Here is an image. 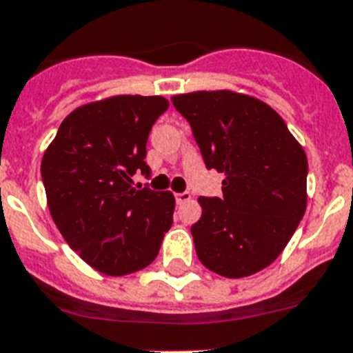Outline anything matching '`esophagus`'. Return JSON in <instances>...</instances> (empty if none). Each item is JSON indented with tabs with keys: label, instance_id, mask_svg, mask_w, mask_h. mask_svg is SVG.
Segmentation results:
<instances>
[{
	"label": "esophagus",
	"instance_id": "1",
	"mask_svg": "<svg viewBox=\"0 0 353 353\" xmlns=\"http://www.w3.org/2000/svg\"><path fill=\"white\" fill-rule=\"evenodd\" d=\"M174 200H176V204H185V202H190L191 200V194L188 191L184 193H176L174 194Z\"/></svg>",
	"mask_w": 353,
	"mask_h": 353
}]
</instances>
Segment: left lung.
Here are the masks:
<instances>
[{
  "label": "left lung",
  "mask_w": 353,
  "mask_h": 353,
  "mask_svg": "<svg viewBox=\"0 0 353 353\" xmlns=\"http://www.w3.org/2000/svg\"><path fill=\"white\" fill-rule=\"evenodd\" d=\"M171 101L190 122L205 168L225 176L221 199H199L202 216L191 235L200 262L228 279L261 272L283 253L306 211L304 149L253 97L196 91Z\"/></svg>",
  "instance_id": "left-lung-1"
}]
</instances>
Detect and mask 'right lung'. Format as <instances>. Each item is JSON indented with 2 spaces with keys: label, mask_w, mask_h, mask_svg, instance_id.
I'll use <instances>...</instances> for the list:
<instances>
[{
  "label": "right lung",
  "mask_w": 353,
  "mask_h": 353,
  "mask_svg": "<svg viewBox=\"0 0 353 353\" xmlns=\"http://www.w3.org/2000/svg\"><path fill=\"white\" fill-rule=\"evenodd\" d=\"M168 107L165 98L138 94L78 107L41 160L52 221L89 266L111 277L149 266L173 224V193L132 182L137 173L149 179L148 137Z\"/></svg>",
  "instance_id": "right-lung-1"
}]
</instances>
